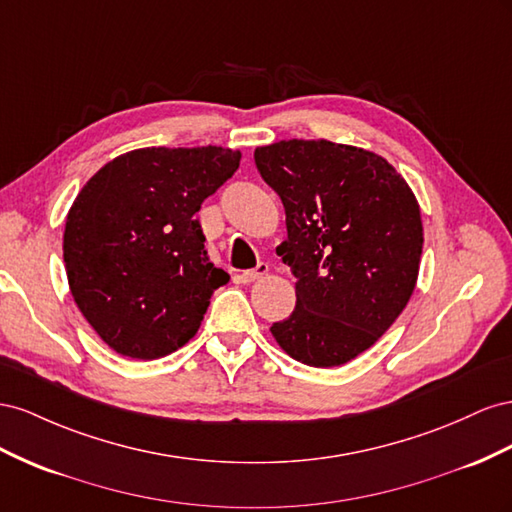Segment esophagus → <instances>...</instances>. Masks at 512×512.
Wrapping results in <instances>:
<instances>
[{"instance_id": "34e87169", "label": "esophagus", "mask_w": 512, "mask_h": 512, "mask_svg": "<svg viewBox=\"0 0 512 512\" xmlns=\"http://www.w3.org/2000/svg\"><path fill=\"white\" fill-rule=\"evenodd\" d=\"M268 272V264H264V261H259V264L253 268V270H244L238 279H240V283H244V285H248V283H255V281H259L261 276H264Z\"/></svg>"}]
</instances>
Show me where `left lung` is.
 <instances>
[{"instance_id": "8db88e82", "label": "left lung", "mask_w": 512, "mask_h": 512, "mask_svg": "<svg viewBox=\"0 0 512 512\" xmlns=\"http://www.w3.org/2000/svg\"><path fill=\"white\" fill-rule=\"evenodd\" d=\"M285 208L276 248L296 276V309L272 324L285 352L328 369L369 349L401 315L418 279L420 208L386 158L326 139L255 150Z\"/></svg>"}]
</instances>
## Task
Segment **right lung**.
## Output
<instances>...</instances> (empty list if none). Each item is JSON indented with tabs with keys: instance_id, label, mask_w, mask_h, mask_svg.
<instances>
[{
	"instance_id": "obj_1",
	"label": "right lung",
	"mask_w": 512,
	"mask_h": 512,
	"mask_svg": "<svg viewBox=\"0 0 512 512\" xmlns=\"http://www.w3.org/2000/svg\"><path fill=\"white\" fill-rule=\"evenodd\" d=\"M242 154L216 148H143L92 175L66 218L64 264L79 311L115 352L163 358L195 337L214 289L199 218Z\"/></svg>"
}]
</instances>
